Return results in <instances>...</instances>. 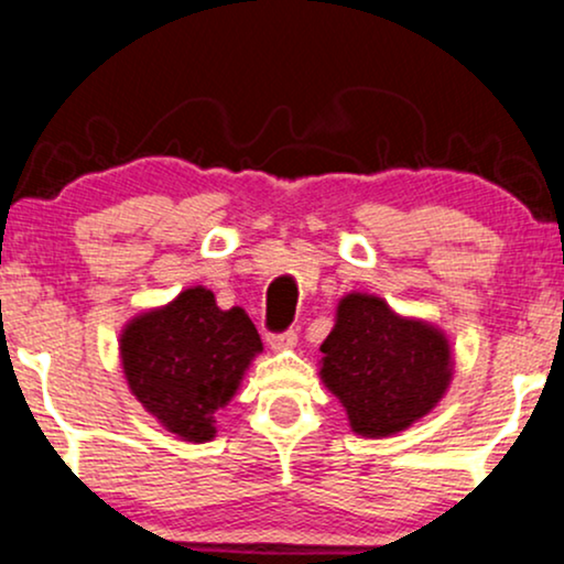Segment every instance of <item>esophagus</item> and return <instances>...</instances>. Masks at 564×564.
Segmentation results:
<instances>
[{
	"label": "esophagus",
	"mask_w": 564,
	"mask_h": 564,
	"mask_svg": "<svg viewBox=\"0 0 564 564\" xmlns=\"http://www.w3.org/2000/svg\"><path fill=\"white\" fill-rule=\"evenodd\" d=\"M267 343H269V346L274 348V350H288V348H293L295 343H297V333H295V329H288V333L269 335Z\"/></svg>",
	"instance_id": "esophagus-1"
}]
</instances>
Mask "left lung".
Instances as JSON below:
<instances>
[{
  "mask_svg": "<svg viewBox=\"0 0 564 564\" xmlns=\"http://www.w3.org/2000/svg\"><path fill=\"white\" fill-rule=\"evenodd\" d=\"M322 354V382L364 438H388L414 425L438 406L454 375L452 346L438 327L395 314L367 293L337 303Z\"/></svg>",
  "mask_w": 564,
  "mask_h": 564,
  "instance_id": "obj_1",
  "label": "left lung"
}]
</instances>
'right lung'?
Listing matches in <instances>:
<instances>
[{
  "label": "right lung",
  "mask_w": 564,
  "mask_h": 564,
  "mask_svg": "<svg viewBox=\"0 0 564 564\" xmlns=\"http://www.w3.org/2000/svg\"><path fill=\"white\" fill-rule=\"evenodd\" d=\"M261 350L250 316L240 306L218 308L203 284L134 316L121 335L131 393L169 433L189 443L214 441V414L231 401Z\"/></svg>",
  "instance_id": "add662e5"
}]
</instances>
